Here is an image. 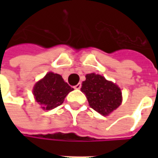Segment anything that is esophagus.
Instances as JSON below:
<instances>
[{
    "label": "esophagus",
    "mask_w": 158,
    "mask_h": 158,
    "mask_svg": "<svg viewBox=\"0 0 158 158\" xmlns=\"http://www.w3.org/2000/svg\"><path fill=\"white\" fill-rule=\"evenodd\" d=\"M80 88H81V84H80V83H79L78 85H76L74 86V89H79Z\"/></svg>",
    "instance_id": "obj_1"
}]
</instances>
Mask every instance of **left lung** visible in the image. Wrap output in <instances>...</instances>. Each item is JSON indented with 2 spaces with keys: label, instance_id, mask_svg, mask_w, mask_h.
I'll list each match as a JSON object with an SVG mask.
<instances>
[{
  "label": "left lung",
  "instance_id": "1",
  "mask_svg": "<svg viewBox=\"0 0 158 158\" xmlns=\"http://www.w3.org/2000/svg\"><path fill=\"white\" fill-rule=\"evenodd\" d=\"M85 78L81 91L85 94L91 108L106 116L120 106L122 93L118 86L94 73L86 74Z\"/></svg>",
  "mask_w": 158,
  "mask_h": 158
}]
</instances>
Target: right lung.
<instances>
[{
    "mask_svg": "<svg viewBox=\"0 0 158 158\" xmlns=\"http://www.w3.org/2000/svg\"><path fill=\"white\" fill-rule=\"evenodd\" d=\"M73 88L66 83L57 73H48L34 87L33 94L44 110H52L62 105L66 96Z\"/></svg>",
    "mask_w": 158,
    "mask_h": 158,
    "instance_id": "obj_1",
    "label": "right lung"
}]
</instances>
